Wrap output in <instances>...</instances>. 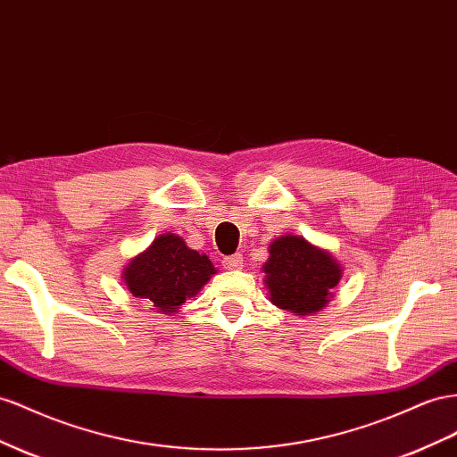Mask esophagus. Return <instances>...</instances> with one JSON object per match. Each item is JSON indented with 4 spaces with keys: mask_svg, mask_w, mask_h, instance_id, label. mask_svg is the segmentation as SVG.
<instances>
[{
    "mask_svg": "<svg viewBox=\"0 0 457 457\" xmlns=\"http://www.w3.org/2000/svg\"><path fill=\"white\" fill-rule=\"evenodd\" d=\"M242 253H234V255H227V257H223V265L227 267V269H230V270H234V269H242Z\"/></svg>",
    "mask_w": 457,
    "mask_h": 457,
    "instance_id": "esophagus-1",
    "label": "esophagus"
}]
</instances>
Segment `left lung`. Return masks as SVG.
<instances>
[{
	"label": "left lung",
	"instance_id": "obj_1",
	"mask_svg": "<svg viewBox=\"0 0 457 457\" xmlns=\"http://www.w3.org/2000/svg\"><path fill=\"white\" fill-rule=\"evenodd\" d=\"M265 263V285L270 302L298 315L315 313L332 298L342 277L330 253L315 248L302 237H280L270 244Z\"/></svg>",
	"mask_w": 457,
	"mask_h": 457
}]
</instances>
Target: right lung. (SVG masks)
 I'll use <instances>...</instances> for the list:
<instances>
[{"instance_id": "obj_1", "label": "right lung", "mask_w": 457, "mask_h": 457, "mask_svg": "<svg viewBox=\"0 0 457 457\" xmlns=\"http://www.w3.org/2000/svg\"><path fill=\"white\" fill-rule=\"evenodd\" d=\"M215 275V267L207 255L190 250L180 237L163 234L132 259L125 269V285L137 298L152 302L155 310L175 313Z\"/></svg>"}]
</instances>
